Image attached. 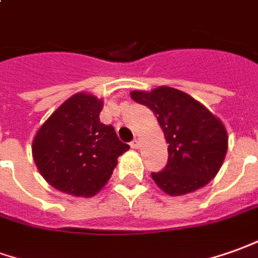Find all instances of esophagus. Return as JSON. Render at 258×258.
<instances>
[{"mask_svg": "<svg viewBox=\"0 0 258 258\" xmlns=\"http://www.w3.org/2000/svg\"><path fill=\"white\" fill-rule=\"evenodd\" d=\"M131 146H132L133 149H138V147L140 146L139 135H135V139H133V142H132V143H131Z\"/></svg>", "mask_w": 258, "mask_h": 258, "instance_id": "1", "label": "esophagus"}]
</instances>
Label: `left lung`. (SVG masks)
I'll use <instances>...</instances> for the list:
<instances>
[{"label": "left lung", "instance_id": "8db88e82", "mask_svg": "<svg viewBox=\"0 0 258 258\" xmlns=\"http://www.w3.org/2000/svg\"><path fill=\"white\" fill-rule=\"evenodd\" d=\"M133 101L150 108L168 143V160L154 182L170 195H184L207 185L219 171L227 152L222 122L185 92L159 87L132 91Z\"/></svg>", "mask_w": 258, "mask_h": 258}]
</instances>
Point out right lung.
Wrapping results in <instances>:
<instances>
[{"label": "right lung", "instance_id": "right-lung-1", "mask_svg": "<svg viewBox=\"0 0 258 258\" xmlns=\"http://www.w3.org/2000/svg\"><path fill=\"white\" fill-rule=\"evenodd\" d=\"M102 101L76 94L58 106L37 131L32 153L37 170L51 186L74 197L98 192L129 149L112 125L99 120Z\"/></svg>", "mask_w": 258, "mask_h": 258}]
</instances>
